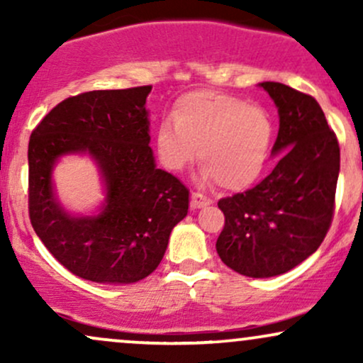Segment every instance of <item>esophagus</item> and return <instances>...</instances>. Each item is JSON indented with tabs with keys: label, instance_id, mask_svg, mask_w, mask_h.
Instances as JSON below:
<instances>
[{
	"label": "esophagus",
	"instance_id": "esophagus-1",
	"mask_svg": "<svg viewBox=\"0 0 363 363\" xmlns=\"http://www.w3.org/2000/svg\"><path fill=\"white\" fill-rule=\"evenodd\" d=\"M208 205H211L210 198H206V196H203L199 193L191 194V206H193V208H205Z\"/></svg>",
	"mask_w": 363,
	"mask_h": 363
}]
</instances>
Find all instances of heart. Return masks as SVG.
Listing matches in <instances>:
<instances>
[{"mask_svg":"<svg viewBox=\"0 0 363 363\" xmlns=\"http://www.w3.org/2000/svg\"><path fill=\"white\" fill-rule=\"evenodd\" d=\"M272 136V121L261 107L234 95L199 90L179 99L172 119L158 124L155 147L164 167L172 172L193 162L199 148V181L242 191L268 164Z\"/></svg>","mask_w":363,"mask_h":363,"instance_id":"heart-1","label":"heart"}]
</instances>
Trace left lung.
Segmentation results:
<instances>
[{"label": "left lung", "mask_w": 363, "mask_h": 363, "mask_svg": "<svg viewBox=\"0 0 363 363\" xmlns=\"http://www.w3.org/2000/svg\"><path fill=\"white\" fill-rule=\"evenodd\" d=\"M278 109L272 150L277 164L245 193L218 201L225 227L220 259L251 278L290 272L318 251L335 210L340 147L315 99L278 82H262Z\"/></svg>", "instance_id": "8db88e82"}]
</instances>
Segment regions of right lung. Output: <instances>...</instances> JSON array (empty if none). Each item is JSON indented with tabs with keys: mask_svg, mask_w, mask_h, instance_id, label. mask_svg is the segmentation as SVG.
<instances>
[{
	"mask_svg": "<svg viewBox=\"0 0 363 363\" xmlns=\"http://www.w3.org/2000/svg\"><path fill=\"white\" fill-rule=\"evenodd\" d=\"M152 86L94 90L57 104L28 141V215L37 237L77 277L129 285L157 269L172 228L186 218L189 191L158 169L150 148ZM89 156L104 199L95 212L62 205L53 167L62 156Z\"/></svg>",
	"mask_w": 363,
	"mask_h": 363,
	"instance_id": "add662e5",
	"label": "right lung"
}]
</instances>
